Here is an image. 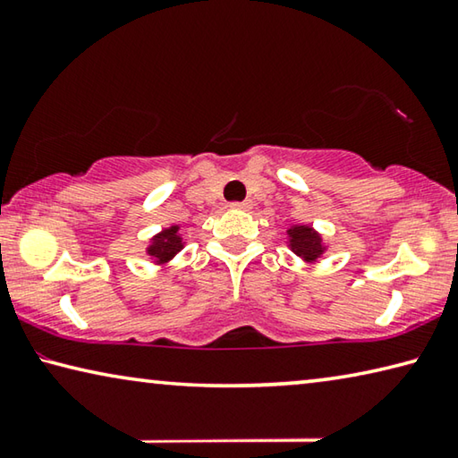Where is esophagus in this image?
Returning a JSON list of instances; mask_svg holds the SVG:
<instances>
[{"label":"esophagus","instance_id":"esophagus-1","mask_svg":"<svg viewBox=\"0 0 458 458\" xmlns=\"http://www.w3.org/2000/svg\"><path fill=\"white\" fill-rule=\"evenodd\" d=\"M230 208H234V210H250L252 201L250 199H246V201H232Z\"/></svg>","mask_w":458,"mask_h":458}]
</instances>
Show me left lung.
I'll use <instances>...</instances> for the list:
<instances>
[{
  "mask_svg": "<svg viewBox=\"0 0 458 458\" xmlns=\"http://www.w3.org/2000/svg\"><path fill=\"white\" fill-rule=\"evenodd\" d=\"M286 234H289V248L297 257L307 262L321 259V254L325 252L323 238L311 226H291L286 230Z\"/></svg>",
  "mask_w": 458,
  "mask_h": 458,
  "instance_id": "obj_1",
  "label": "left lung"
}]
</instances>
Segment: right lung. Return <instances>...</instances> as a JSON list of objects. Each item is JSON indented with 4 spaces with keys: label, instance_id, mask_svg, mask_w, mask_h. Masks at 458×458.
Listing matches in <instances>:
<instances>
[{
    "label": "right lung",
    "instance_id": "add662e5",
    "mask_svg": "<svg viewBox=\"0 0 458 458\" xmlns=\"http://www.w3.org/2000/svg\"><path fill=\"white\" fill-rule=\"evenodd\" d=\"M182 248L183 240L180 236V226H169L151 238V244L147 246V254H149L157 265H165V262L172 260Z\"/></svg>",
    "mask_w": 458,
    "mask_h": 458
}]
</instances>
